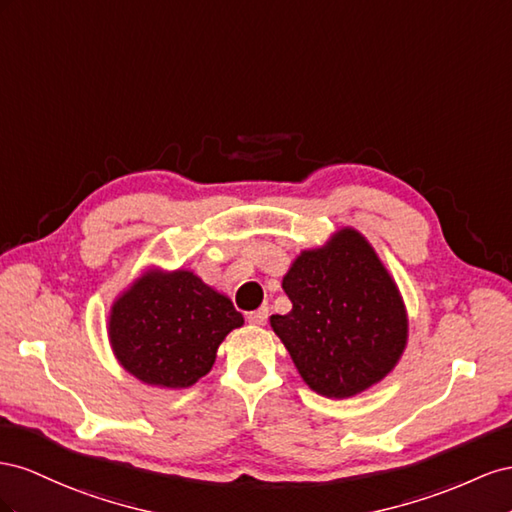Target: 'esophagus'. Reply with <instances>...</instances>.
I'll list each match as a JSON object with an SVG mask.
<instances>
[{
  "label": "esophagus",
  "mask_w": 512,
  "mask_h": 512,
  "mask_svg": "<svg viewBox=\"0 0 512 512\" xmlns=\"http://www.w3.org/2000/svg\"><path fill=\"white\" fill-rule=\"evenodd\" d=\"M246 319H248V324H253V326H264L268 321V306H261V309H257V311L246 313Z\"/></svg>",
  "instance_id": "34e87169"
}]
</instances>
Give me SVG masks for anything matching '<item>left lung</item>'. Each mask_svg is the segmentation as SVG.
<instances>
[{
  "label": "left lung",
  "mask_w": 512,
  "mask_h": 512,
  "mask_svg": "<svg viewBox=\"0 0 512 512\" xmlns=\"http://www.w3.org/2000/svg\"><path fill=\"white\" fill-rule=\"evenodd\" d=\"M291 300L270 326L311 390L347 399L384 379L407 343L397 283L367 238L345 227L302 251L283 276Z\"/></svg>",
  "instance_id": "obj_1"
}]
</instances>
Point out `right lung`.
<instances>
[{"label":"right lung","mask_w":512,"mask_h":512,"mask_svg":"<svg viewBox=\"0 0 512 512\" xmlns=\"http://www.w3.org/2000/svg\"><path fill=\"white\" fill-rule=\"evenodd\" d=\"M244 317L188 270H148L113 302L109 341L143 384L188 388L210 373L216 349Z\"/></svg>","instance_id":"right-lung-1"}]
</instances>
